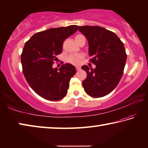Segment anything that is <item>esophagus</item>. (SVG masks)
Returning <instances> with one entry per match:
<instances>
[{"label":"esophagus","mask_w":148,"mask_h":148,"mask_svg":"<svg viewBox=\"0 0 148 148\" xmlns=\"http://www.w3.org/2000/svg\"><path fill=\"white\" fill-rule=\"evenodd\" d=\"M76 69L77 71H80V70H81V68H80L79 66H76Z\"/></svg>","instance_id":"34e87169"}]
</instances>
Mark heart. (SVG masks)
Here are the masks:
<instances>
[{"mask_svg": "<svg viewBox=\"0 0 148 148\" xmlns=\"http://www.w3.org/2000/svg\"><path fill=\"white\" fill-rule=\"evenodd\" d=\"M84 36L82 34H77L75 37V40H77L79 38H82ZM84 58V56L82 54H71L68 56L66 61L74 65L79 64L82 62V59Z\"/></svg>", "mask_w": 148, "mask_h": 148, "instance_id": "b5f03b06", "label": "heart"}]
</instances>
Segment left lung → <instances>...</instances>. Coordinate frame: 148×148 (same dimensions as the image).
Instances as JSON below:
<instances>
[{"instance_id": "left-lung-1", "label": "left lung", "mask_w": 148, "mask_h": 148, "mask_svg": "<svg viewBox=\"0 0 148 148\" xmlns=\"http://www.w3.org/2000/svg\"><path fill=\"white\" fill-rule=\"evenodd\" d=\"M89 42V54L95 69L84 65L87 73L82 85L87 95L102 97L116 88L124 71L127 54L123 43L114 32L99 26H78Z\"/></svg>"}]
</instances>
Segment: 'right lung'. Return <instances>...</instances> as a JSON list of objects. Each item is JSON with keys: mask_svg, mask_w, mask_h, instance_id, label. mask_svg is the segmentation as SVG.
I'll list each match as a JSON object with an SVG mask.
<instances>
[{"mask_svg": "<svg viewBox=\"0 0 148 148\" xmlns=\"http://www.w3.org/2000/svg\"><path fill=\"white\" fill-rule=\"evenodd\" d=\"M77 30V25L51 28L36 32L25 44L21 55L23 73L32 89L48 101H57L66 96L71 77L76 74L71 64L53 69L62 44Z\"/></svg>", "mask_w": 148, "mask_h": 148, "instance_id": "obj_1", "label": "right lung"}]
</instances>
